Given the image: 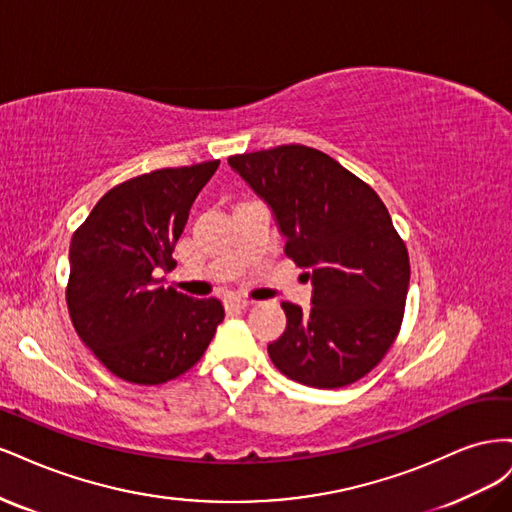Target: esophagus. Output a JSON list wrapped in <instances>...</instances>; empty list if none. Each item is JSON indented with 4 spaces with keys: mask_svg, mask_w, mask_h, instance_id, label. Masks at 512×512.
<instances>
[{
    "mask_svg": "<svg viewBox=\"0 0 512 512\" xmlns=\"http://www.w3.org/2000/svg\"><path fill=\"white\" fill-rule=\"evenodd\" d=\"M250 305H252V301L241 299V297H230V299H226V307H228V309H245V307H250Z\"/></svg>",
    "mask_w": 512,
    "mask_h": 512,
    "instance_id": "esophagus-1",
    "label": "esophagus"
}]
</instances>
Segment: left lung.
Listing matches in <instances>:
<instances>
[{"mask_svg": "<svg viewBox=\"0 0 512 512\" xmlns=\"http://www.w3.org/2000/svg\"><path fill=\"white\" fill-rule=\"evenodd\" d=\"M265 203L286 254L312 280V305L282 303L286 331L267 346L273 365L314 389L363 378L389 352L410 284L404 241L380 196L312 147L282 145L228 158Z\"/></svg>", "mask_w": 512, "mask_h": 512, "instance_id": "obj_1", "label": "left lung"}]
</instances>
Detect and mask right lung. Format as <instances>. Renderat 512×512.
<instances>
[{
	"mask_svg": "<svg viewBox=\"0 0 512 512\" xmlns=\"http://www.w3.org/2000/svg\"><path fill=\"white\" fill-rule=\"evenodd\" d=\"M220 160L162 168L108 190L70 243L68 309L76 333L121 380L162 384L194 367L224 320L218 299L156 280L198 192Z\"/></svg>",
	"mask_w": 512,
	"mask_h": 512,
	"instance_id": "right-lung-1",
	"label": "right lung"
}]
</instances>
